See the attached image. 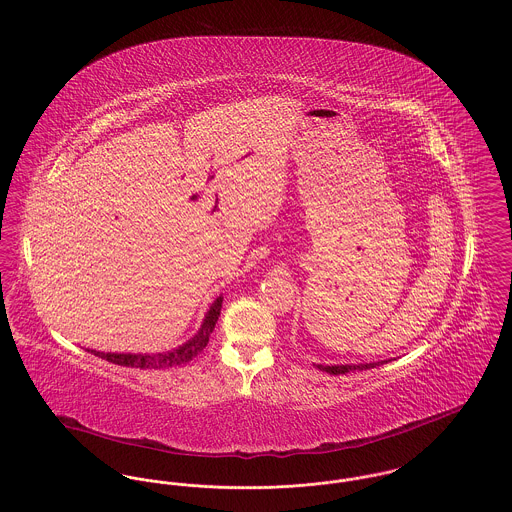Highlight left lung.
I'll list each match as a JSON object with an SVG mask.
<instances>
[{
  "instance_id": "1",
  "label": "left lung",
  "mask_w": 512,
  "mask_h": 512,
  "mask_svg": "<svg viewBox=\"0 0 512 512\" xmlns=\"http://www.w3.org/2000/svg\"><path fill=\"white\" fill-rule=\"evenodd\" d=\"M388 361H378V363H361V365H317L320 370L328 372V374H347L353 370H368V368H376V366L386 365Z\"/></svg>"
}]
</instances>
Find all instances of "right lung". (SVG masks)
<instances>
[{
  "mask_svg": "<svg viewBox=\"0 0 512 512\" xmlns=\"http://www.w3.org/2000/svg\"><path fill=\"white\" fill-rule=\"evenodd\" d=\"M220 309H222V295L211 303L209 311L205 313V318L201 322V328L197 330L194 338L174 347L171 351H163V353H103L96 349H88V351L113 365L132 366V368H169V366L186 365L209 343V336L215 330V324L220 317Z\"/></svg>",
  "mask_w": 512,
  "mask_h": 512,
  "instance_id": "1",
  "label": "right lung"
}]
</instances>
